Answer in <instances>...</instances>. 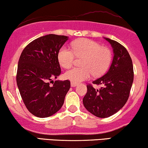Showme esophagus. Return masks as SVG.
<instances>
[{"mask_svg": "<svg viewBox=\"0 0 148 148\" xmlns=\"http://www.w3.org/2000/svg\"><path fill=\"white\" fill-rule=\"evenodd\" d=\"M71 87H73V88H74V87H76L77 86V84H76V83L71 82Z\"/></svg>", "mask_w": 148, "mask_h": 148, "instance_id": "34e87169", "label": "esophagus"}]
</instances>
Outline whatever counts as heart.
I'll list each match as a JSON object with an SVG mask.
<instances>
[{
    "label": "heart",
    "instance_id": "heart-1",
    "mask_svg": "<svg viewBox=\"0 0 148 148\" xmlns=\"http://www.w3.org/2000/svg\"><path fill=\"white\" fill-rule=\"evenodd\" d=\"M72 50L66 46L60 48L58 52V60L64 69L72 66L75 56L83 58L82 68L74 67L64 73V77L73 83H80L95 76L102 75L108 69L112 54L108 48L102 47L96 42L89 39H80L71 44Z\"/></svg>",
    "mask_w": 148,
    "mask_h": 148
}]
</instances>
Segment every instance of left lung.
I'll use <instances>...</instances> for the list:
<instances>
[{
    "label": "left lung",
    "instance_id": "left-lung-1",
    "mask_svg": "<svg viewBox=\"0 0 148 148\" xmlns=\"http://www.w3.org/2000/svg\"><path fill=\"white\" fill-rule=\"evenodd\" d=\"M111 44L114 56L110 67L102 77L92 83L102 85L100 90L87 86L83 103L87 110L99 118L112 116L124 106L133 82V66L128 51L114 40L104 38Z\"/></svg>",
    "mask_w": 148,
    "mask_h": 148
}]
</instances>
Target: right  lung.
<instances>
[{"instance_id":"1","label":"right lung","mask_w":148,"mask_h":148,"mask_svg":"<svg viewBox=\"0 0 148 148\" xmlns=\"http://www.w3.org/2000/svg\"><path fill=\"white\" fill-rule=\"evenodd\" d=\"M68 37L48 34L34 40L24 48L17 66V84L27 110L34 116L46 118L61 108L69 80L53 82L61 73L58 52ZM53 82V85L50 83Z\"/></svg>"}]
</instances>
